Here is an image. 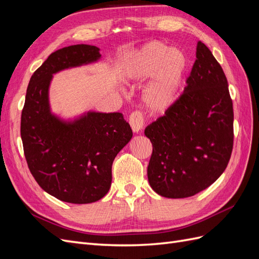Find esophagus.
Returning <instances> with one entry per match:
<instances>
[{"instance_id": "esophagus-1", "label": "esophagus", "mask_w": 259, "mask_h": 259, "mask_svg": "<svg viewBox=\"0 0 259 259\" xmlns=\"http://www.w3.org/2000/svg\"><path fill=\"white\" fill-rule=\"evenodd\" d=\"M130 125L134 133H138L144 127V116L143 113L139 111L133 112L130 115Z\"/></svg>"}]
</instances>
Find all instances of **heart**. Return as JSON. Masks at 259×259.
Listing matches in <instances>:
<instances>
[{"label":"heart","mask_w":259,"mask_h":259,"mask_svg":"<svg viewBox=\"0 0 259 259\" xmlns=\"http://www.w3.org/2000/svg\"><path fill=\"white\" fill-rule=\"evenodd\" d=\"M186 69L187 59L182 52L153 42L146 44L125 64L122 80L135 84L153 76L144 91L143 100L148 110L162 113L176 101Z\"/></svg>","instance_id":"obj_1"}]
</instances>
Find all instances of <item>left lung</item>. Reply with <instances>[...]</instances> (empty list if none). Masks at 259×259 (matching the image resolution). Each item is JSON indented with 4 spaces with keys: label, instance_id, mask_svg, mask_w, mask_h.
<instances>
[{
    "label": "left lung",
    "instance_id": "1",
    "mask_svg": "<svg viewBox=\"0 0 259 259\" xmlns=\"http://www.w3.org/2000/svg\"><path fill=\"white\" fill-rule=\"evenodd\" d=\"M145 135L153 146L148 180L161 197H192L215 183L228 165L232 100L221 65L201 41L184 94L148 125Z\"/></svg>",
    "mask_w": 259,
    "mask_h": 259
}]
</instances>
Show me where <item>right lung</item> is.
Segmentation results:
<instances>
[{"label":"right lung","instance_id":"obj_1","mask_svg":"<svg viewBox=\"0 0 259 259\" xmlns=\"http://www.w3.org/2000/svg\"><path fill=\"white\" fill-rule=\"evenodd\" d=\"M96 46L77 44L51 54L32 74L21 113L20 134L31 174L56 199L86 204L104 198L112 182V163L133 137L119 112L84 111L72 117L53 112L54 74L96 64Z\"/></svg>","mask_w":259,"mask_h":259}]
</instances>
